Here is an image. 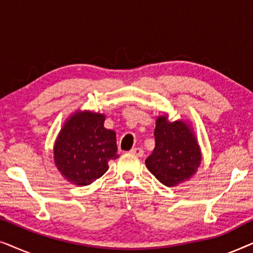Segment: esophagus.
I'll return each instance as SVG.
<instances>
[{"label":"esophagus","instance_id":"1","mask_svg":"<svg viewBox=\"0 0 253 253\" xmlns=\"http://www.w3.org/2000/svg\"><path fill=\"white\" fill-rule=\"evenodd\" d=\"M131 153L132 154H134V155H137V157H139V158H141L144 155V151L141 150V148H139V147H134V148H131Z\"/></svg>","mask_w":253,"mask_h":253}]
</instances>
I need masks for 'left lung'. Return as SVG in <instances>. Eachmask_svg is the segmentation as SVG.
Instances as JSON below:
<instances>
[{"mask_svg":"<svg viewBox=\"0 0 253 253\" xmlns=\"http://www.w3.org/2000/svg\"><path fill=\"white\" fill-rule=\"evenodd\" d=\"M155 147L145 164L162 184L169 188L189 181L202 164V150L191 123L170 121L168 114L157 117Z\"/></svg>","mask_w":253,"mask_h":253,"instance_id":"left-lung-1","label":"left lung"}]
</instances>
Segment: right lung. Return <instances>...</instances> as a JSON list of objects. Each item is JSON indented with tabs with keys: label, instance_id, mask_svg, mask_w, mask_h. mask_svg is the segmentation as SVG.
Instances as JSON below:
<instances>
[{
	"label": "right lung",
	"instance_id": "add662e5",
	"mask_svg": "<svg viewBox=\"0 0 253 253\" xmlns=\"http://www.w3.org/2000/svg\"><path fill=\"white\" fill-rule=\"evenodd\" d=\"M105 114L76 110L65 120L54 144V164L78 186L89 185L108 170L117 154L116 133L103 126Z\"/></svg>",
	"mask_w": 253,
	"mask_h": 253
}]
</instances>
